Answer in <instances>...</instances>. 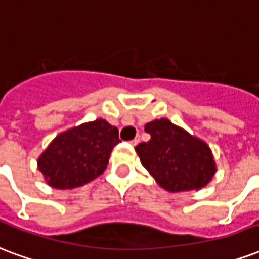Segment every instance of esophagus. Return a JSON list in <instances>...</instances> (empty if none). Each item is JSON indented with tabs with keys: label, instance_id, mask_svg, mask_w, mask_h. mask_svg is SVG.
Masks as SVG:
<instances>
[{
	"label": "esophagus",
	"instance_id": "1",
	"mask_svg": "<svg viewBox=\"0 0 259 259\" xmlns=\"http://www.w3.org/2000/svg\"><path fill=\"white\" fill-rule=\"evenodd\" d=\"M138 143H139V137H137L135 139H132L131 141V145H134V146L138 145Z\"/></svg>",
	"mask_w": 259,
	"mask_h": 259
}]
</instances>
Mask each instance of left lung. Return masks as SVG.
<instances>
[{"label":"left lung","mask_w":259,"mask_h":259,"mask_svg":"<svg viewBox=\"0 0 259 259\" xmlns=\"http://www.w3.org/2000/svg\"><path fill=\"white\" fill-rule=\"evenodd\" d=\"M150 141L135 147L142 165L166 191L199 190L215 174L211 150L199 138L175 125L168 118L147 122Z\"/></svg>","instance_id":"obj_1"}]
</instances>
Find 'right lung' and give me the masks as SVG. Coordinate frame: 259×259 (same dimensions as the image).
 I'll return each mask as SVG.
<instances>
[{"label": "right lung", "mask_w": 259, "mask_h": 259, "mask_svg": "<svg viewBox=\"0 0 259 259\" xmlns=\"http://www.w3.org/2000/svg\"><path fill=\"white\" fill-rule=\"evenodd\" d=\"M118 142V130L104 118L84 122L58 134L38 158V169L50 187H80L104 174Z\"/></svg>", "instance_id": "1"}]
</instances>
